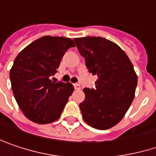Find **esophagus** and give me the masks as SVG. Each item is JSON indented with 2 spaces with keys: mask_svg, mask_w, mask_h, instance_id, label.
Instances as JSON below:
<instances>
[{
  "mask_svg": "<svg viewBox=\"0 0 156 156\" xmlns=\"http://www.w3.org/2000/svg\"><path fill=\"white\" fill-rule=\"evenodd\" d=\"M74 87H75L76 90H80L81 89V87H80L79 84H74Z\"/></svg>",
  "mask_w": 156,
  "mask_h": 156,
  "instance_id": "1",
  "label": "esophagus"
}]
</instances>
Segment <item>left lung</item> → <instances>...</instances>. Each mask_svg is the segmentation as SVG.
Masks as SVG:
<instances>
[{"mask_svg": "<svg viewBox=\"0 0 156 156\" xmlns=\"http://www.w3.org/2000/svg\"><path fill=\"white\" fill-rule=\"evenodd\" d=\"M85 57L89 72L97 76L95 88H85V101L79 108L85 122L107 130L117 124L129 109L135 96L138 78L124 51L101 37L73 40Z\"/></svg>", "mask_w": 156, "mask_h": 156, "instance_id": "1", "label": "left lung"}]
</instances>
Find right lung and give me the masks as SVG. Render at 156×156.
<instances>
[{"mask_svg": "<svg viewBox=\"0 0 156 156\" xmlns=\"http://www.w3.org/2000/svg\"><path fill=\"white\" fill-rule=\"evenodd\" d=\"M75 47L65 37L44 36L21 51L10 69L15 99L23 115L37 124H49L60 117L74 87L52 81L65 52Z\"/></svg>", "mask_w": 156, "mask_h": 156, "instance_id": "right-lung-1", "label": "right lung"}]
</instances>
